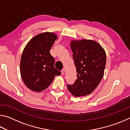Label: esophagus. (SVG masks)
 Returning a JSON list of instances; mask_svg holds the SVG:
<instances>
[{
    "label": "esophagus",
    "mask_w": 130,
    "mask_h": 130,
    "mask_svg": "<svg viewBox=\"0 0 130 130\" xmlns=\"http://www.w3.org/2000/svg\"><path fill=\"white\" fill-rule=\"evenodd\" d=\"M64 73H65V69H63L62 70H61V74H62V75H63Z\"/></svg>",
    "instance_id": "1"
}]
</instances>
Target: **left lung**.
I'll use <instances>...</instances> for the list:
<instances>
[{
    "label": "left lung",
    "mask_w": 130,
    "mask_h": 130,
    "mask_svg": "<svg viewBox=\"0 0 130 130\" xmlns=\"http://www.w3.org/2000/svg\"><path fill=\"white\" fill-rule=\"evenodd\" d=\"M70 47L77 71V79L68 89L75 97L91 94L104 76L106 63L104 49L95 41L89 39L72 40Z\"/></svg>",
    "instance_id": "8db88e82"
}]
</instances>
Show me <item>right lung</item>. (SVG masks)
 I'll list each match as a JSON object with an SVG mask.
<instances>
[{
	"instance_id": "right-lung-1",
	"label": "right lung",
	"mask_w": 130,
	"mask_h": 130,
	"mask_svg": "<svg viewBox=\"0 0 130 130\" xmlns=\"http://www.w3.org/2000/svg\"><path fill=\"white\" fill-rule=\"evenodd\" d=\"M57 39L54 32H42L31 39L24 48L21 59V74L26 86L31 91H43L55 76L61 74L54 68V58L50 53Z\"/></svg>"
}]
</instances>
